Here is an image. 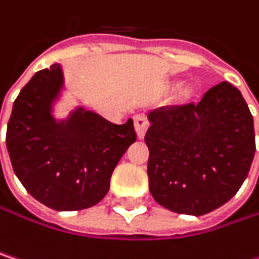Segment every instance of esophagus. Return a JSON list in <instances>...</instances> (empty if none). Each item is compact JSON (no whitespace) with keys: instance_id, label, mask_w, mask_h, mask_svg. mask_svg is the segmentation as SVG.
<instances>
[{"instance_id":"34e87169","label":"esophagus","mask_w":259,"mask_h":259,"mask_svg":"<svg viewBox=\"0 0 259 259\" xmlns=\"http://www.w3.org/2000/svg\"><path fill=\"white\" fill-rule=\"evenodd\" d=\"M147 127H148V120H147V117H145V115H136V117H135V130H136V135H138L139 139L144 138Z\"/></svg>"}]
</instances>
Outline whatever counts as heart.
I'll list each match as a JSON object with an SVG mask.
<instances>
[{
    "label": "heart",
    "mask_w": 259,
    "mask_h": 259,
    "mask_svg": "<svg viewBox=\"0 0 259 259\" xmlns=\"http://www.w3.org/2000/svg\"><path fill=\"white\" fill-rule=\"evenodd\" d=\"M190 93H192V90H190V87H189V85H180V87L177 88V97H180V99H186V97H189V96H190Z\"/></svg>",
    "instance_id": "heart-1"
}]
</instances>
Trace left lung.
Wrapping results in <instances>:
<instances>
[{
    "label": "left lung",
    "instance_id": "obj_1",
    "mask_svg": "<svg viewBox=\"0 0 259 259\" xmlns=\"http://www.w3.org/2000/svg\"><path fill=\"white\" fill-rule=\"evenodd\" d=\"M148 121V187L157 204L201 216L237 193L255 156V130L234 85L211 87L196 105L156 109Z\"/></svg>",
    "mask_w": 259,
    "mask_h": 259
}]
</instances>
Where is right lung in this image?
Returning a JSON list of instances; mask_svg holds the SVG:
<instances>
[{
    "instance_id": "1",
    "label": "right lung",
    "mask_w": 259,
    "mask_h": 259,
    "mask_svg": "<svg viewBox=\"0 0 259 259\" xmlns=\"http://www.w3.org/2000/svg\"><path fill=\"white\" fill-rule=\"evenodd\" d=\"M63 91L61 64L37 72L13 103L6 144L28 193L49 208L73 211L106 196L111 176L136 133L132 118L114 124L83 106L57 118Z\"/></svg>"
}]
</instances>
